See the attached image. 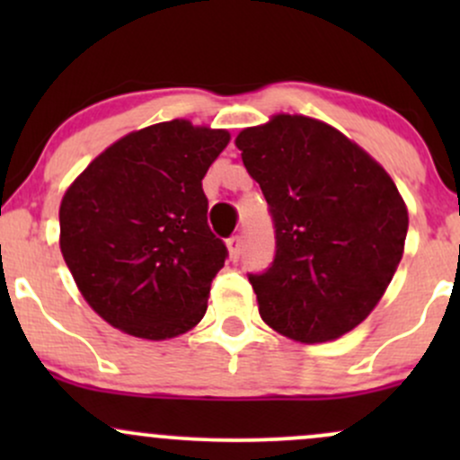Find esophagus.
<instances>
[{"label":"esophagus","mask_w":460,"mask_h":460,"mask_svg":"<svg viewBox=\"0 0 460 460\" xmlns=\"http://www.w3.org/2000/svg\"><path fill=\"white\" fill-rule=\"evenodd\" d=\"M226 248H229V257L231 260H240V255H242V240L237 235H234V237H229V240H226Z\"/></svg>","instance_id":"1"}]
</instances>
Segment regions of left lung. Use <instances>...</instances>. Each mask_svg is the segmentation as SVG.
<instances>
[{
  "label": "left lung",
  "instance_id": "obj_1",
  "mask_svg": "<svg viewBox=\"0 0 460 460\" xmlns=\"http://www.w3.org/2000/svg\"><path fill=\"white\" fill-rule=\"evenodd\" d=\"M235 146L277 229L272 266L248 277L261 320L303 344L357 329L404 252L409 212L394 179L355 140L303 114L242 129Z\"/></svg>",
  "mask_w": 460,
  "mask_h": 460
}]
</instances>
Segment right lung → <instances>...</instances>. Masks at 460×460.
Returning <instances> with one entry per match:
<instances>
[{"mask_svg": "<svg viewBox=\"0 0 460 460\" xmlns=\"http://www.w3.org/2000/svg\"><path fill=\"white\" fill-rule=\"evenodd\" d=\"M226 129L166 120L129 131L60 203V251L79 294L114 329L162 341L203 320L226 248L208 226L203 177Z\"/></svg>", "mask_w": 460, "mask_h": 460, "instance_id": "right-lung-1", "label": "right lung"}]
</instances>
